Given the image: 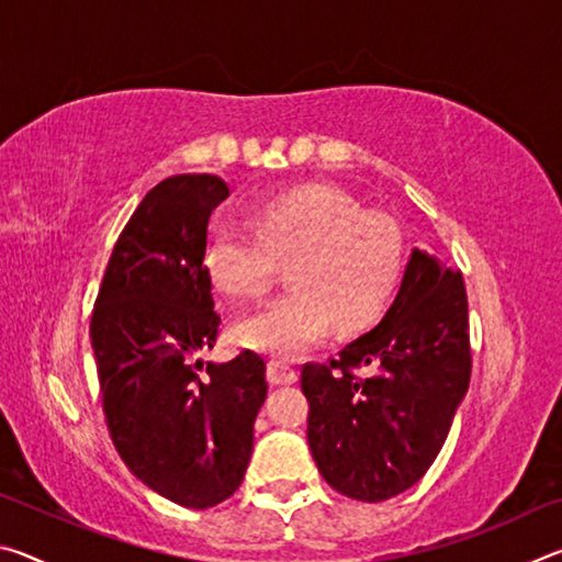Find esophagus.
<instances>
[{
    "label": "esophagus",
    "mask_w": 562,
    "mask_h": 562,
    "mask_svg": "<svg viewBox=\"0 0 562 562\" xmlns=\"http://www.w3.org/2000/svg\"><path fill=\"white\" fill-rule=\"evenodd\" d=\"M268 382L272 386H284L297 382V372L292 367L284 364V361H268Z\"/></svg>",
    "instance_id": "esophagus-1"
}]
</instances>
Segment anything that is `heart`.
<instances>
[{
	"label": "heart",
	"mask_w": 562,
	"mask_h": 562,
	"mask_svg": "<svg viewBox=\"0 0 562 562\" xmlns=\"http://www.w3.org/2000/svg\"><path fill=\"white\" fill-rule=\"evenodd\" d=\"M292 290L262 304L235 327L243 347L294 359L339 329H361L392 294L402 268V235L392 217L364 211L331 186H302L270 198L258 233L217 221L207 233L205 262L233 297H258L278 260H288Z\"/></svg>",
	"instance_id": "obj_1"
}]
</instances>
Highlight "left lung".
<instances>
[{
	"label": "left lung",
	"instance_id": "1",
	"mask_svg": "<svg viewBox=\"0 0 562 562\" xmlns=\"http://www.w3.org/2000/svg\"><path fill=\"white\" fill-rule=\"evenodd\" d=\"M469 379L461 272L414 247L382 322L329 364L302 369L307 441L322 479L367 503L412 488L439 456Z\"/></svg>",
	"mask_w": 562,
	"mask_h": 562
}]
</instances>
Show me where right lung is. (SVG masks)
I'll return each mask as SVG.
<instances>
[{"instance_id":"obj_1","label":"right lung","mask_w":562,"mask_h":562,"mask_svg":"<svg viewBox=\"0 0 562 562\" xmlns=\"http://www.w3.org/2000/svg\"><path fill=\"white\" fill-rule=\"evenodd\" d=\"M227 195L225 180L207 173L148 190L113 245L91 317L113 446L140 483L195 510L240 488L268 396L255 351L225 364L201 359L221 327L207 223Z\"/></svg>"}]
</instances>
